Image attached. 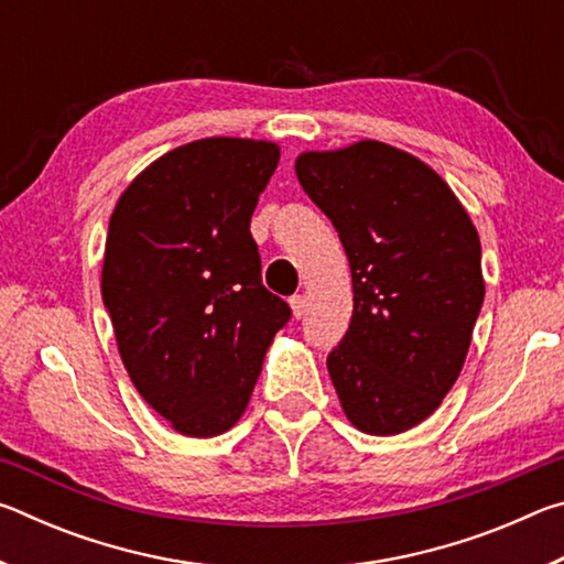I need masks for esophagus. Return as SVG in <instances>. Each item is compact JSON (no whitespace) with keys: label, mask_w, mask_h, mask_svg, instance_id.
I'll use <instances>...</instances> for the list:
<instances>
[{"label":"esophagus","mask_w":564,"mask_h":564,"mask_svg":"<svg viewBox=\"0 0 564 564\" xmlns=\"http://www.w3.org/2000/svg\"><path fill=\"white\" fill-rule=\"evenodd\" d=\"M291 308H293V316L295 318H303L305 311H308V301H305V295H293Z\"/></svg>","instance_id":"esophagus-1"}]
</instances>
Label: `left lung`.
<instances>
[{
  "label": "left lung",
  "mask_w": 564,
  "mask_h": 564,
  "mask_svg": "<svg viewBox=\"0 0 564 564\" xmlns=\"http://www.w3.org/2000/svg\"><path fill=\"white\" fill-rule=\"evenodd\" d=\"M295 176L350 263V326L328 352L340 405L362 433L410 431L463 370L485 299L480 236L431 166L380 141L308 151Z\"/></svg>",
  "instance_id": "left-lung-1"
}]
</instances>
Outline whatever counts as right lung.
Returning <instances> with one entry per match:
<instances>
[{
    "label": "right lung",
    "instance_id": "right-lung-1",
    "mask_svg": "<svg viewBox=\"0 0 564 564\" xmlns=\"http://www.w3.org/2000/svg\"><path fill=\"white\" fill-rule=\"evenodd\" d=\"M279 156L271 141H191L141 171L111 214L101 299L131 383L181 435L236 425L291 321L251 236Z\"/></svg>",
    "mask_w": 564,
    "mask_h": 564
}]
</instances>
